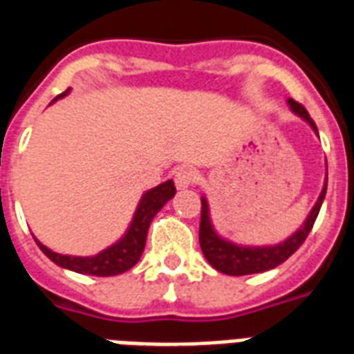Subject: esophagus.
<instances>
[{"label": "esophagus", "instance_id": "esophagus-1", "mask_svg": "<svg viewBox=\"0 0 354 354\" xmlns=\"http://www.w3.org/2000/svg\"><path fill=\"white\" fill-rule=\"evenodd\" d=\"M195 180L196 174L193 169H178L176 174H174V183H176L178 189H185L189 185H193Z\"/></svg>", "mask_w": 354, "mask_h": 354}]
</instances>
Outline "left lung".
Returning <instances> with one entry per match:
<instances>
[{
	"label": "left lung",
	"instance_id": "obj_1",
	"mask_svg": "<svg viewBox=\"0 0 354 354\" xmlns=\"http://www.w3.org/2000/svg\"><path fill=\"white\" fill-rule=\"evenodd\" d=\"M288 105L293 115L303 118L304 122L308 124L310 128L317 133V126L310 118L308 111L303 105L297 104L295 100L288 98ZM325 193H327V174H325V183L321 189L319 196L315 201L314 207L310 209L306 219L299 228H297L291 236H288L284 241L274 243V245H243V243L230 241L228 237H223L219 232L215 230V225L212 221V212H209V202L206 195L201 196L202 201V213H201V232H198V241H201V249L209 261L213 269H217L221 273L230 274V277H243V274H254L263 273L269 269L279 267L284 263L293 252H295L304 239L308 237L312 226H314L317 213L321 209V204L325 201Z\"/></svg>",
	"mask_w": 354,
	"mask_h": 354
}]
</instances>
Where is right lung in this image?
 Segmentation results:
<instances>
[{"label": "right lung", "mask_w": 354, "mask_h": 354, "mask_svg": "<svg viewBox=\"0 0 354 354\" xmlns=\"http://www.w3.org/2000/svg\"><path fill=\"white\" fill-rule=\"evenodd\" d=\"M70 93L66 88L63 94H59L57 98L51 104H55L57 100L64 98ZM176 195V187L172 180L159 183L156 187L145 191L141 201L135 207L131 223L122 234V237L109 245L107 249L100 250L98 254L94 256H70V254H59L48 249L46 245L35 237V241L40 247V250L50 258L53 263H57L63 269L74 271L80 274H93V277H115V274L126 273L128 269L141 260L142 250H145V243H147L148 226L152 219L159 213V209L165 206L167 202L171 201L172 196Z\"/></svg>", "instance_id": "add662e5"}]
</instances>
